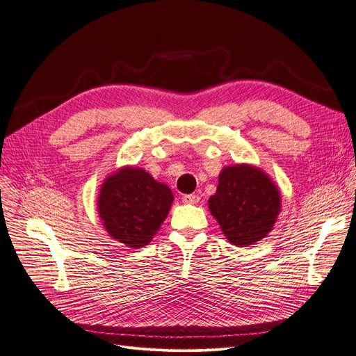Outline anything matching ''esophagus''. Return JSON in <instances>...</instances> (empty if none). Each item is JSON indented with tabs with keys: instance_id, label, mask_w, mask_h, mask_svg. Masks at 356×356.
Returning a JSON list of instances; mask_svg holds the SVG:
<instances>
[{
	"instance_id": "34e87169",
	"label": "esophagus",
	"mask_w": 356,
	"mask_h": 356,
	"mask_svg": "<svg viewBox=\"0 0 356 356\" xmlns=\"http://www.w3.org/2000/svg\"><path fill=\"white\" fill-rule=\"evenodd\" d=\"M182 201L185 204H197L200 201V197L197 194H188V195L182 197Z\"/></svg>"
}]
</instances>
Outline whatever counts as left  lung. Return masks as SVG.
<instances>
[{
	"label": "left lung",
	"instance_id": "left-lung-1",
	"mask_svg": "<svg viewBox=\"0 0 356 356\" xmlns=\"http://www.w3.org/2000/svg\"><path fill=\"white\" fill-rule=\"evenodd\" d=\"M210 213L225 238L247 247L264 238L277 221L282 195L277 185L250 163L224 166L214 195L208 200Z\"/></svg>",
	"mask_w": 356,
	"mask_h": 356
}]
</instances>
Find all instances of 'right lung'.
Returning a JSON list of instances; mask_svg holds the SVG:
<instances>
[{
  "mask_svg": "<svg viewBox=\"0 0 356 356\" xmlns=\"http://www.w3.org/2000/svg\"><path fill=\"white\" fill-rule=\"evenodd\" d=\"M168 185L136 166H122L104 178L97 197L99 218L108 234L131 248L154 238L171 210Z\"/></svg>",
  "mask_w": 356,
  "mask_h": 356,
  "instance_id": "obj_1",
  "label": "right lung"
}]
</instances>
